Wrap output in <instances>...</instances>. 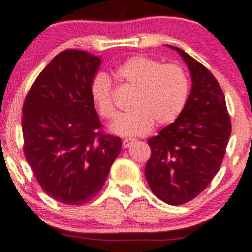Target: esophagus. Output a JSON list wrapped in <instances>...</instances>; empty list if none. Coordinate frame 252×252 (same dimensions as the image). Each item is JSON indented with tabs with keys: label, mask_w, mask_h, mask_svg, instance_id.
<instances>
[{
	"label": "esophagus",
	"mask_w": 252,
	"mask_h": 252,
	"mask_svg": "<svg viewBox=\"0 0 252 252\" xmlns=\"http://www.w3.org/2000/svg\"><path fill=\"white\" fill-rule=\"evenodd\" d=\"M132 143H134V139H131V138H126V139H123L122 145H123L124 149H126V148H129L130 145H131Z\"/></svg>",
	"instance_id": "1"
}]
</instances>
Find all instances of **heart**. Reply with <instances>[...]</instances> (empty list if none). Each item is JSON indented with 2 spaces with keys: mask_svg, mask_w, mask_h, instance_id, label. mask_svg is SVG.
I'll list each match as a JSON object with an SVG mask.
<instances>
[{
  "mask_svg": "<svg viewBox=\"0 0 252 252\" xmlns=\"http://www.w3.org/2000/svg\"><path fill=\"white\" fill-rule=\"evenodd\" d=\"M117 80L135 90L128 114L111 124V131L134 137L145 135L157 126L175 122L186 107L189 97V78L177 64H162L151 57L137 55L121 63L115 69ZM90 94L102 117L111 120L117 115L114 104V88L107 75L94 78Z\"/></svg>",
  "mask_w": 252,
  "mask_h": 252,
  "instance_id": "heart-1",
  "label": "heart"
}]
</instances>
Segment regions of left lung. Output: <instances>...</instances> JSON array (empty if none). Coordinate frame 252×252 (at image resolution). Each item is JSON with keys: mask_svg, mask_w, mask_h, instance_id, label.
<instances>
[{"mask_svg": "<svg viewBox=\"0 0 252 252\" xmlns=\"http://www.w3.org/2000/svg\"><path fill=\"white\" fill-rule=\"evenodd\" d=\"M170 48L191 72V93L177 120L148 141L151 156L145 177L159 199L181 205L198 196L220 170L231 122L225 96L210 70L180 48Z\"/></svg>", "mask_w": 252, "mask_h": 252, "instance_id": "obj_1", "label": "left lung"}]
</instances>
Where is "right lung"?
<instances>
[{
	"label": "right lung",
	"instance_id": "right-lung-1",
	"mask_svg": "<svg viewBox=\"0 0 252 252\" xmlns=\"http://www.w3.org/2000/svg\"><path fill=\"white\" fill-rule=\"evenodd\" d=\"M101 59L66 49L39 72L22 109L23 151L42 190L68 205L101 191L122 141L102 131L90 87Z\"/></svg>",
	"mask_w": 252,
	"mask_h": 252
}]
</instances>
